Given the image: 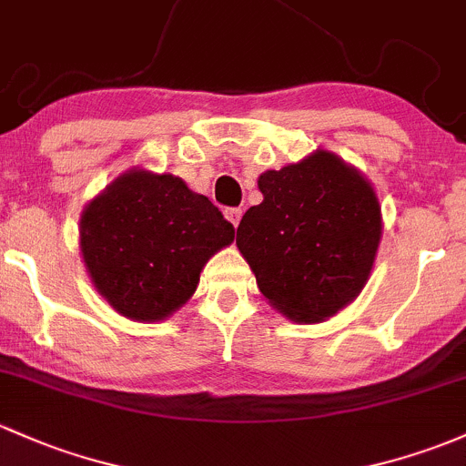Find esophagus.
<instances>
[{"label": "esophagus", "mask_w": 466, "mask_h": 466, "mask_svg": "<svg viewBox=\"0 0 466 466\" xmlns=\"http://www.w3.org/2000/svg\"><path fill=\"white\" fill-rule=\"evenodd\" d=\"M224 215H227V219L233 224V227H238L239 219H242V208H227Z\"/></svg>", "instance_id": "esophagus-1"}]
</instances>
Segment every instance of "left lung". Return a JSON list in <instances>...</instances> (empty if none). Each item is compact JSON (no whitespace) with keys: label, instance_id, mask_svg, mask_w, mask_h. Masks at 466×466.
<instances>
[{"label":"left lung","instance_id":"1","mask_svg":"<svg viewBox=\"0 0 466 466\" xmlns=\"http://www.w3.org/2000/svg\"><path fill=\"white\" fill-rule=\"evenodd\" d=\"M264 199L238 227L239 253L273 309L322 322L371 275L382 215L371 182L329 151L258 177Z\"/></svg>","mask_w":466,"mask_h":466}]
</instances>
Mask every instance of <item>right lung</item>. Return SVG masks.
Segmentation results:
<instances>
[{"label": "right lung", "mask_w": 466, "mask_h": 466, "mask_svg": "<svg viewBox=\"0 0 466 466\" xmlns=\"http://www.w3.org/2000/svg\"><path fill=\"white\" fill-rule=\"evenodd\" d=\"M235 238L231 222L171 173L133 168L91 199L79 248L97 293L119 315L157 322L198 289L204 264Z\"/></svg>", "instance_id": "add662e5"}]
</instances>
